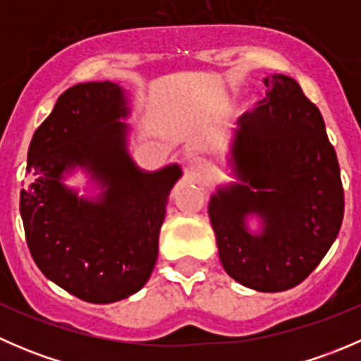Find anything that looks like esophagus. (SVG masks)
I'll use <instances>...</instances> for the list:
<instances>
[{
	"mask_svg": "<svg viewBox=\"0 0 361 361\" xmlns=\"http://www.w3.org/2000/svg\"><path fill=\"white\" fill-rule=\"evenodd\" d=\"M209 173V167L199 157H190L185 162V174L190 181H201L206 178V174Z\"/></svg>",
	"mask_w": 361,
	"mask_h": 361,
	"instance_id": "obj_1",
	"label": "esophagus"
}]
</instances>
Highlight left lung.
I'll return each instance as SVG.
<instances>
[{
	"label": "left lung",
	"instance_id": "1",
	"mask_svg": "<svg viewBox=\"0 0 361 361\" xmlns=\"http://www.w3.org/2000/svg\"><path fill=\"white\" fill-rule=\"evenodd\" d=\"M267 97L238 120L228 167L238 181L207 204L225 272L257 292L304 281L336 241L344 216L337 155L318 106L286 75L264 78ZM259 218L261 231L249 228Z\"/></svg>",
	"mask_w": 361,
	"mask_h": 361
}]
</instances>
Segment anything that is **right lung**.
Here are the masks:
<instances>
[{
  "instance_id": "obj_1",
  "label": "right lung",
  "mask_w": 361,
  "mask_h": 361,
  "mask_svg": "<svg viewBox=\"0 0 361 361\" xmlns=\"http://www.w3.org/2000/svg\"><path fill=\"white\" fill-rule=\"evenodd\" d=\"M126 90L87 82L61 94L36 129L20 190L25 241L39 271L75 297L110 304L140 292L159 255V232L178 164L143 171L127 150ZM83 169L102 192L78 198L63 180Z\"/></svg>"
}]
</instances>
